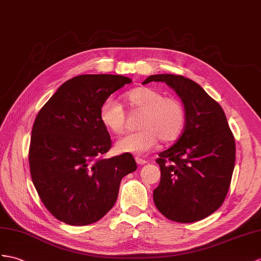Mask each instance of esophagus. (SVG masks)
I'll return each mask as SVG.
<instances>
[{"label":"esophagus","mask_w":261,"mask_h":261,"mask_svg":"<svg viewBox=\"0 0 261 261\" xmlns=\"http://www.w3.org/2000/svg\"><path fill=\"white\" fill-rule=\"evenodd\" d=\"M135 161H136V163H137L138 165H144V164L147 163V161L143 160V158H141V157H136V158H135Z\"/></svg>","instance_id":"esophagus-1"}]
</instances>
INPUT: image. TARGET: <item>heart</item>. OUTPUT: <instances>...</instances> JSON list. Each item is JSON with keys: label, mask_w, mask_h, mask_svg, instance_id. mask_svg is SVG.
Here are the masks:
<instances>
[{"label": "heart", "mask_w": 261, "mask_h": 261, "mask_svg": "<svg viewBox=\"0 0 261 261\" xmlns=\"http://www.w3.org/2000/svg\"><path fill=\"white\" fill-rule=\"evenodd\" d=\"M133 109L143 111L139 120L141 130L130 133L116 143L119 152L144 154L157 144L174 142L182 134L186 124V111L181 101L165 96L151 87H138L127 94ZM99 119L114 134H123L126 128V112L123 105L114 97L106 98L99 109Z\"/></svg>", "instance_id": "heart-1"}]
</instances>
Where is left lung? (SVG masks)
<instances>
[{"mask_svg": "<svg viewBox=\"0 0 261 261\" xmlns=\"http://www.w3.org/2000/svg\"><path fill=\"white\" fill-rule=\"evenodd\" d=\"M164 82L180 97L186 111L181 136L156 160L161 181L154 202L165 217L195 222L222 205L236 160L234 137L221 106L200 85L181 75H150L143 84Z\"/></svg>", "mask_w": 261, "mask_h": 261, "instance_id": "obj_1", "label": "left lung"}]
</instances>
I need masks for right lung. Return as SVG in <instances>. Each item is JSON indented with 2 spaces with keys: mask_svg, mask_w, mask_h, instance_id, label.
<instances>
[{
  "mask_svg": "<svg viewBox=\"0 0 261 261\" xmlns=\"http://www.w3.org/2000/svg\"><path fill=\"white\" fill-rule=\"evenodd\" d=\"M123 75H79L62 84L37 114L29 163L42 202L72 226L98 221L113 208L120 180L136 170L132 154L103 158L111 136L99 109L111 94L129 84Z\"/></svg>",
  "mask_w": 261,
  "mask_h": 261,
  "instance_id": "add662e5",
  "label": "right lung"
}]
</instances>
